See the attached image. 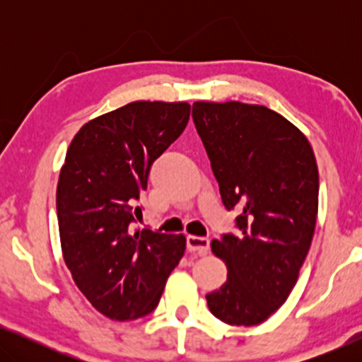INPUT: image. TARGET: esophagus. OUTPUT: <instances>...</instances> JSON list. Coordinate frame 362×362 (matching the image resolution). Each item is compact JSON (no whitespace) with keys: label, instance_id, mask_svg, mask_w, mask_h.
I'll use <instances>...</instances> for the list:
<instances>
[{"label":"esophagus","instance_id":"obj_1","mask_svg":"<svg viewBox=\"0 0 362 362\" xmlns=\"http://www.w3.org/2000/svg\"><path fill=\"white\" fill-rule=\"evenodd\" d=\"M186 245L187 250L197 255H206L209 252V239H206V237L189 235L186 240Z\"/></svg>","mask_w":362,"mask_h":362}]
</instances>
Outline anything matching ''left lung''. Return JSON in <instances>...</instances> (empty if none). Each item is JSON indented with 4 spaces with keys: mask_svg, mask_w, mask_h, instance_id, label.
Returning a JSON list of instances; mask_svg holds the SVG:
<instances>
[{
    "mask_svg": "<svg viewBox=\"0 0 362 362\" xmlns=\"http://www.w3.org/2000/svg\"><path fill=\"white\" fill-rule=\"evenodd\" d=\"M192 120L222 202L242 211L239 235L212 240L227 281L206 295L227 325L254 326L288 298L308 254L318 214V166L308 138L264 105L194 102Z\"/></svg>",
    "mask_w": 362,
    "mask_h": 362,
    "instance_id": "1",
    "label": "left lung"
}]
</instances>
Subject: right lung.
<instances>
[{
	"mask_svg": "<svg viewBox=\"0 0 362 362\" xmlns=\"http://www.w3.org/2000/svg\"><path fill=\"white\" fill-rule=\"evenodd\" d=\"M186 102L138 100L86 123L57 182L62 255L78 290L115 321L156 308L186 250L182 234L133 229L153 161L189 122Z\"/></svg>",
	"mask_w": 362,
	"mask_h": 362,
	"instance_id": "add662e5",
	"label": "right lung"
}]
</instances>
